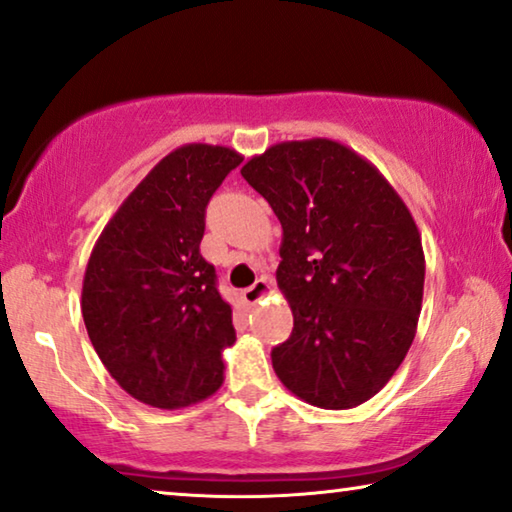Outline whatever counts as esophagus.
Returning a JSON list of instances; mask_svg holds the SVG:
<instances>
[{
  "mask_svg": "<svg viewBox=\"0 0 512 512\" xmlns=\"http://www.w3.org/2000/svg\"><path fill=\"white\" fill-rule=\"evenodd\" d=\"M266 294H271V285H269V280H266V278H259V280H255V282H253V285L243 289V292H241V299H243V303H246V305H255V303H259V299H264Z\"/></svg>",
  "mask_w": 512,
  "mask_h": 512,
  "instance_id": "34e87169",
  "label": "esophagus"
}]
</instances>
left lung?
I'll return each mask as SVG.
<instances>
[{"label": "left lung", "mask_w": 512, "mask_h": 512, "mask_svg": "<svg viewBox=\"0 0 512 512\" xmlns=\"http://www.w3.org/2000/svg\"><path fill=\"white\" fill-rule=\"evenodd\" d=\"M282 225L278 285L292 335L271 349L294 395L352 409L386 386L423 301L421 234L368 160L333 140L282 142L243 165Z\"/></svg>", "instance_id": "8db88e82"}]
</instances>
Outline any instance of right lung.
Masks as SVG:
<instances>
[{
    "label": "right lung",
    "mask_w": 512,
    "mask_h": 512,
    "mask_svg": "<svg viewBox=\"0 0 512 512\" xmlns=\"http://www.w3.org/2000/svg\"><path fill=\"white\" fill-rule=\"evenodd\" d=\"M241 156L186 144L137 186L91 250L82 317L117 384L158 409L195 404L223 384L232 305L200 253L204 216Z\"/></svg>",
    "instance_id": "right-lung-1"
}]
</instances>
